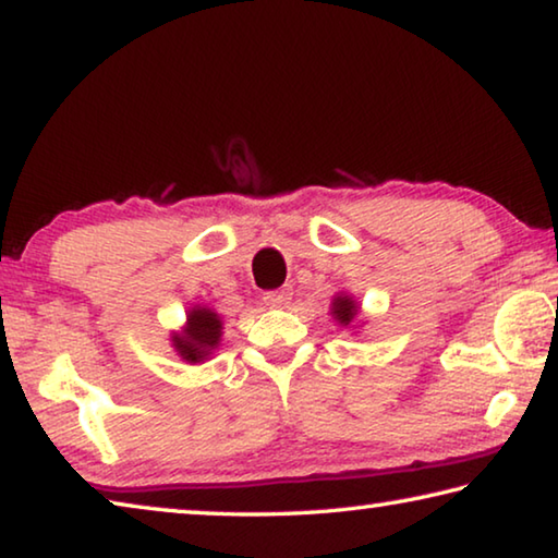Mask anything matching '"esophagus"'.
Segmentation results:
<instances>
[{
	"label": "esophagus",
	"instance_id": "esophagus-1",
	"mask_svg": "<svg viewBox=\"0 0 558 558\" xmlns=\"http://www.w3.org/2000/svg\"><path fill=\"white\" fill-rule=\"evenodd\" d=\"M290 295L292 292L288 290V288H282V290H270V292H266V305H270V307H286L288 302H290Z\"/></svg>",
	"mask_w": 558,
	"mask_h": 558
}]
</instances>
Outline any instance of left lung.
Listing matches in <instances>:
<instances>
[{
    "instance_id": "obj_1",
    "label": "left lung",
    "mask_w": 558,
    "mask_h": 558,
    "mask_svg": "<svg viewBox=\"0 0 558 558\" xmlns=\"http://www.w3.org/2000/svg\"><path fill=\"white\" fill-rule=\"evenodd\" d=\"M329 315H332V319L339 327L356 329L359 317H362V307H359V302L354 300V295H349V292L342 290L332 298V305H329Z\"/></svg>"
}]
</instances>
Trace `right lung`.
I'll use <instances>...</instances> for the list:
<instances>
[{"label":"right lung","mask_w":558,"mask_h":558,"mask_svg":"<svg viewBox=\"0 0 558 558\" xmlns=\"http://www.w3.org/2000/svg\"><path fill=\"white\" fill-rule=\"evenodd\" d=\"M223 319L216 310L194 305L186 310V323L169 335L177 356L186 364H204L221 347Z\"/></svg>","instance_id":"right-lung-1"}]
</instances>
